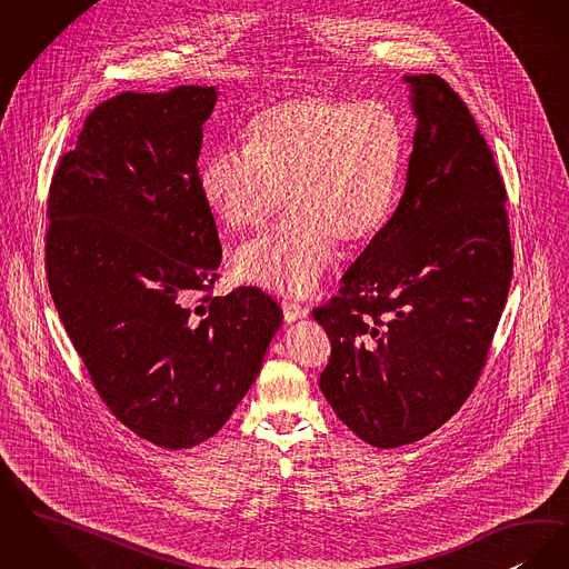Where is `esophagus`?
Segmentation results:
<instances>
[{
    "instance_id": "obj_1",
    "label": "esophagus",
    "mask_w": 569,
    "mask_h": 569,
    "mask_svg": "<svg viewBox=\"0 0 569 569\" xmlns=\"http://www.w3.org/2000/svg\"><path fill=\"white\" fill-rule=\"evenodd\" d=\"M305 318H307V311L302 307H298V305H283V319L288 323H295V321H300V319Z\"/></svg>"
}]
</instances>
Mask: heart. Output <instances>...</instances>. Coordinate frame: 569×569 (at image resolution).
Here are the masks:
<instances>
[{
	"label": "heart",
	"mask_w": 569,
	"mask_h": 569,
	"mask_svg": "<svg viewBox=\"0 0 569 569\" xmlns=\"http://www.w3.org/2000/svg\"><path fill=\"white\" fill-rule=\"evenodd\" d=\"M405 148L400 118L379 101L300 94L262 110L248 146L216 148L199 171L204 203L237 230L267 224L290 192L295 211L234 253L237 277L295 300L316 292L337 241L358 248L386 227Z\"/></svg>",
	"instance_id": "1"
}]
</instances>
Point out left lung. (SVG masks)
Listing matches in <instances>:
<instances>
[{"label": "left lung", "mask_w": 569, "mask_h": 569, "mask_svg": "<svg viewBox=\"0 0 569 569\" xmlns=\"http://www.w3.org/2000/svg\"><path fill=\"white\" fill-rule=\"evenodd\" d=\"M417 118L405 194L313 318L332 342L319 389L377 449L421 440L477 386L512 277L506 188L457 92L405 76Z\"/></svg>", "instance_id": "8db88e82"}]
</instances>
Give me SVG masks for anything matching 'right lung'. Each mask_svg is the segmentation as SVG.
Listing matches in <instances>:
<instances>
[{
    "mask_svg": "<svg viewBox=\"0 0 569 569\" xmlns=\"http://www.w3.org/2000/svg\"><path fill=\"white\" fill-rule=\"evenodd\" d=\"M213 87L122 92L92 110L48 197V286L92 386L152 445L220 432L283 313L258 288L203 296L222 246L199 186Z\"/></svg>",
    "mask_w": 569,
    "mask_h": 569,
    "instance_id": "right-lung-1",
    "label": "right lung"
}]
</instances>
